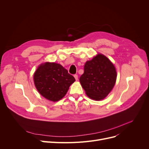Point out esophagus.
Wrapping results in <instances>:
<instances>
[{
    "label": "esophagus",
    "mask_w": 149,
    "mask_h": 149,
    "mask_svg": "<svg viewBox=\"0 0 149 149\" xmlns=\"http://www.w3.org/2000/svg\"><path fill=\"white\" fill-rule=\"evenodd\" d=\"M74 77H75V80H78V75H76V74H75V75H74Z\"/></svg>",
    "instance_id": "1"
}]
</instances>
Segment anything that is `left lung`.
<instances>
[{
  "mask_svg": "<svg viewBox=\"0 0 149 149\" xmlns=\"http://www.w3.org/2000/svg\"><path fill=\"white\" fill-rule=\"evenodd\" d=\"M116 72L112 63L103 54H98L86 63L80 82L91 99H104L113 89Z\"/></svg>",
  "mask_w": 149,
  "mask_h": 149,
  "instance_id": "obj_1",
  "label": "left lung"
}]
</instances>
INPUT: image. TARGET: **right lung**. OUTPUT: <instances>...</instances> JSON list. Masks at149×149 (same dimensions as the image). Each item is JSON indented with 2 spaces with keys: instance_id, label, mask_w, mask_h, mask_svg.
<instances>
[{
  "instance_id": "1",
  "label": "right lung",
  "mask_w": 149,
  "mask_h": 149,
  "mask_svg": "<svg viewBox=\"0 0 149 149\" xmlns=\"http://www.w3.org/2000/svg\"><path fill=\"white\" fill-rule=\"evenodd\" d=\"M34 81L37 91L43 97L57 101L66 95L75 80L61 65L46 62L36 70Z\"/></svg>"
}]
</instances>
